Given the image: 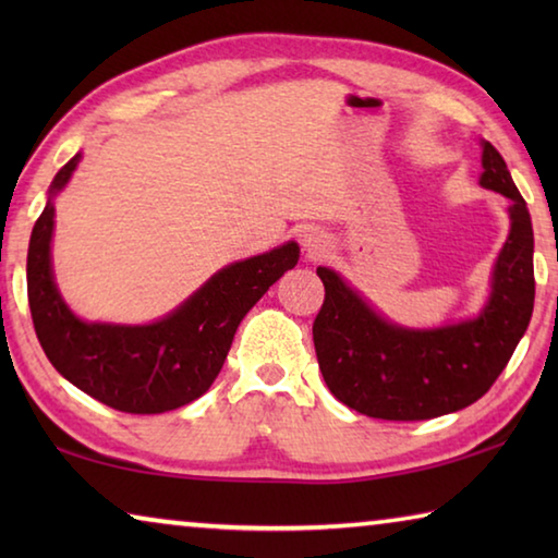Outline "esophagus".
Wrapping results in <instances>:
<instances>
[{
    "mask_svg": "<svg viewBox=\"0 0 558 558\" xmlns=\"http://www.w3.org/2000/svg\"><path fill=\"white\" fill-rule=\"evenodd\" d=\"M302 248H305L307 258H323L332 248V239L317 226H310V229L302 231Z\"/></svg>",
    "mask_w": 558,
    "mask_h": 558,
    "instance_id": "34e87169",
    "label": "esophagus"
}]
</instances>
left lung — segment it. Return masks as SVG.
<instances>
[{
    "instance_id": "obj_1",
    "label": "left lung",
    "mask_w": 558,
    "mask_h": 558,
    "mask_svg": "<svg viewBox=\"0 0 558 558\" xmlns=\"http://www.w3.org/2000/svg\"><path fill=\"white\" fill-rule=\"evenodd\" d=\"M480 184L509 202V235L475 317L433 329L386 319L332 268H317L325 302L313 325L319 372L339 401L372 418L426 421L465 409L514 354L534 310V231L502 155L483 140Z\"/></svg>"
}]
</instances>
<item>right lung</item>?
<instances>
[{"mask_svg":"<svg viewBox=\"0 0 558 558\" xmlns=\"http://www.w3.org/2000/svg\"><path fill=\"white\" fill-rule=\"evenodd\" d=\"M81 153L49 186L26 256V290L36 337L63 379L125 413H165L209 391L245 313L282 272L295 268L300 245L288 241L245 258L204 282L182 305L149 325L86 323L65 305L53 280V196L69 184Z\"/></svg>","mask_w":558,"mask_h":558,"instance_id":"obj_1","label":"right lung"}]
</instances>
